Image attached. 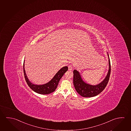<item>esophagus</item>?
I'll return each instance as SVG.
<instances>
[{
    "label": "esophagus",
    "instance_id": "esophagus-1",
    "mask_svg": "<svg viewBox=\"0 0 131 131\" xmlns=\"http://www.w3.org/2000/svg\"><path fill=\"white\" fill-rule=\"evenodd\" d=\"M73 67L72 66L71 64L69 65L68 66V69L69 71H72V70Z\"/></svg>",
    "mask_w": 131,
    "mask_h": 131
}]
</instances>
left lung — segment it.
<instances>
[{"label": "left lung", "instance_id": "8db88e82", "mask_svg": "<svg viewBox=\"0 0 131 131\" xmlns=\"http://www.w3.org/2000/svg\"><path fill=\"white\" fill-rule=\"evenodd\" d=\"M108 57L109 69L108 72L105 79L96 85H92L85 82L83 81L80 73L76 70L73 71V84L75 89L81 96L84 97H91L97 96L104 90L108 83L110 73L111 64L108 53L107 52Z\"/></svg>", "mask_w": 131, "mask_h": 131}]
</instances>
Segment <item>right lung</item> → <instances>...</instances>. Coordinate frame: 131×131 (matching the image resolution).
I'll use <instances>...</instances> for the list:
<instances>
[{"label":"right lung","instance_id":"right-lung-1","mask_svg":"<svg viewBox=\"0 0 131 131\" xmlns=\"http://www.w3.org/2000/svg\"><path fill=\"white\" fill-rule=\"evenodd\" d=\"M68 67L67 66L63 67L56 73L54 77L50 81L43 85H36L32 83L27 77L25 69V60L23 64V70L25 81L31 89L35 92L40 94L47 95L55 91L58 86L60 79L62 77L64 73L68 71Z\"/></svg>","mask_w":131,"mask_h":131}]
</instances>
